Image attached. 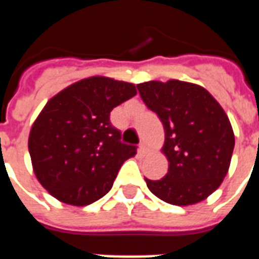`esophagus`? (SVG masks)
<instances>
[{"mask_svg": "<svg viewBox=\"0 0 259 259\" xmlns=\"http://www.w3.org/2000/svg\"><path fill=\"white\" fill-rule=\"evenodd\" d=\"M139 152H140L141 155L146 154V146H144V143H140V146H139Z\"/></svg>", "mask_w": 259, "mask_h": 259, "instance_id": "1", "label": "esophagus"}]
</instances>
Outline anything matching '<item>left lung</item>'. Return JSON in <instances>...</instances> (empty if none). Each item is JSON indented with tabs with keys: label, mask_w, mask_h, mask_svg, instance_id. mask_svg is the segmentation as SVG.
Here are the masks:
<instances>
[{
	"label": "left lung",
	"mask_w": 259,
	"mask_h": 259,
	"mask_svg": "<svg viewBox=\"0 0 259 259\" xmlns=\"http://www.w3.org/2000/svg\"><path fill=\"white\" fill-rule=\"evenodd\" d=\"M141 100L158 115L165 130L162 152L168 174L146 179L147 187L172 205L205 200L223 182L230 166L234 135L219 102L201 85L169 80L137 84Z\"/></svg>",
	"instance_id": "1"
}]
</instances>
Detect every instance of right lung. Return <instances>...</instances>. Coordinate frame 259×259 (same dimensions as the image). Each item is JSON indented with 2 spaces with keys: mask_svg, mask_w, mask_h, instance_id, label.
I'll use <instances>...</instances> for the list:
<instances>
[{
  "mask_svg": "<svg viewBox=\"0 0 259 259\" xmlns=\"http://www.w3.org/2000/svg\"><path fill=\"white\" fill-rule=\"evenodd\" d=\"M136 94L133 83L93 76L46 104L31 126L29 152L37 180L53 197L84 206L112 189L119 169L137 147L120 141L109 115Z\"/></svg>",
  "mask_w": 259,
  "mask_h": 259,
  "instance_id": "right-lung-1",
  "label": "right lung"
}]
</instances>
